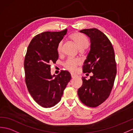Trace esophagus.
Returning a JSON list of instances; mask_svg holds the SVG:
<instances>
[{
    "mask_svg": "<svg viewBox=\"0 0 133 133\" xmlns=\"http://www.w3.org/2000/svg\"><path fill=\"white\" fill-rule=\"evenodd\" d=\"M71 77H72V78H75V77H77V75L76 74H74V73H71Z\"/></svg>",
    "mask_w": 133,
    "mask_h": 133,
    "instance_id": "esophagus-1",
    "label": "esophagus"
}]
</instances>
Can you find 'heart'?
Returning a JSON list of instances; mask_svg holds the SVG:
<instances>
[{"mask_svg": "<svg viewBox=\"0 0 133 133\" xmlns=\"http://www.w3.org/2000/svg\"><path fill=\"white\" fill-rule=\"evenodd\" d=\"M70 38L72 40L76 43V46L78 48L79 50H83L88 46L89 41L85 35L78 33H76L70 35ZM63 48V42H60L57 46V52L58 53H61L62 52ZM80 64L79 60L77 59H68L64 64V66L66 68L70 70L74 71L75 70L77 66Z\"/></svg>", "mask_w": 133, "mask_h": 133, "instance_id": "b5f03b06", "label": "heart"}]
</instances>
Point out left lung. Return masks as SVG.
I'll return each mask as SVG.
<instances>
[{"mask_svg":"<svg viewBox=\"0 0 133 133\" xmlns=\"http://www.w3.org/2000/svg\"><path fill=\"white\" fill-rule=\"evenodd\" d=\"M79 32L90 40V50L83 65V73L92 72L89 80L82 77L83 84L78 90L81 101L90 107H96L108 98L116 75L114 50L106 35L96 28Z\"/></svg>","mask_w":133,"mask_h":133,"instance_id":"left-lung-1","label":"left lung"}]
</instances>
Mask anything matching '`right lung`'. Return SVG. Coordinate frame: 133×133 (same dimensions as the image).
<instances>
[{
    "label": "right lung",
    "mask_w": 133,
    "mask_h": 133,
    "mask_svg": "<svg viewBox=\"0 0 133 133\" xmlns=\"http://www.w3.org/2000/svg\"><path fill=\"white\" fill-rule=\"evenodd\" d=\"M67 29L46 31L38 34L30 42L25 57V82L30 94L39 105L50 108L59 103L70 81L68 71L56 76L51 74V64L59 57L57 46L66 34Z\"/></svg>",
    "instance_id": "1"
}]
</instances>
